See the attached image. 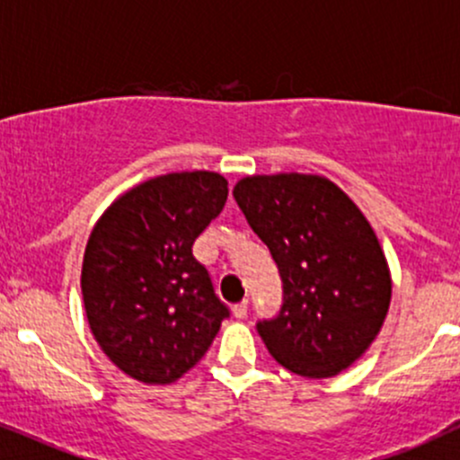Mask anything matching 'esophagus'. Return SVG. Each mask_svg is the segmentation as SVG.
<instances>
[{"mask_svg": "<svg viewBox=\"0 0 460 460\" xmlns=\"http://www.w3.org/2000/svg\"><path fill=\"white\" fill-rule=\"evenodd\" d=\"M247 301H240V303H235L234 307H231V310H234V316L235 319H244V316H247Z\"/></svg>", "mask_w": 460, "mask_h": 460, "instance_id": "obj_1", "label": "esophagus"}]
</instances>
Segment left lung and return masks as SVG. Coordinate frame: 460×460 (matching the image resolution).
Here are the masks:
<instances>
[{"label":"left lung","mask_w":460,"mask_h":460,"mask_svg":"<svg viewBox=\"0 0 460 460\" xmlns=\"http://www.w3.org/2000/svg\"><path fill=\"white\" fill-rule=\"evenodd\" d=\"M234 198L270 247L283 305L256 323L271 358L303 377H332L362 358L391 303L385 252L364 213L319 175H253Z\"/></svg>","instance_id":"left-lung-1"}]
</instances>
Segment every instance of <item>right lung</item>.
I'll return each mask as SVG.
<instances>
[{
  "instance_id": "1",
  "label": "right lung",
  "mask_w": 460,
  "mask_h": 460,
  "mask_svg": "<svg viewBox=\"0 0 460 460\" xmlns=\"http://www.w3.org/2000/svg\"><path fill=\"white\" fill-rule=\"evenodd\" d=\"M226 195L217 172H171L128 190L93 226L80 276L84 312L101 350L126 376L180 380L229 316L193 256Z\"/></svg>"
}]
</instances>
